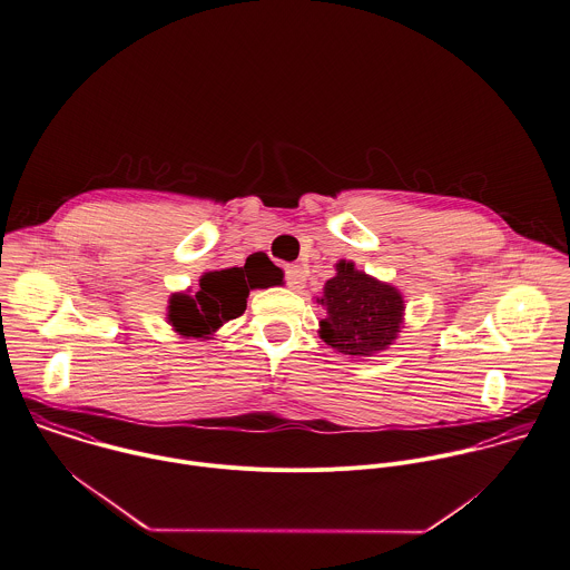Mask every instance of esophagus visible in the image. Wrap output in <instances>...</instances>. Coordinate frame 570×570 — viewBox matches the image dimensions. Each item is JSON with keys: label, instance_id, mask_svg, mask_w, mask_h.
Here are the masks:
<instances>
[{"label": "esophagus", "instance_id": "34e87169", "mask_svg": "<svg viewBox=\"0 0 570 570\" xmlns=\"http://www.w3.org/2000/svg\"><path fill=\"white\" fill-rule=\"evenodd\" d=\"M284 275H286V284H288L291 288H302L304 282H306V271H304L302 266H297V264L286 266Z\"/></svg>", "mask_w": 570, "mask_h": 570}]
</instances>
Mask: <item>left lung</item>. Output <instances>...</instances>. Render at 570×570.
Wrapping results in <instances>:
<instances>
[{"mask_svg":"<svg viewBox=\"0 0 570 570\" xmlns=\"http://www.w3.org/2000/svg\"><path fill=\"white\" fill-rule=\"evenodd\" d=\"M324 308L322 340L352 356H370L396 340L403 320V297L396 288L340 262L317 299Z\"/></svg>","mask_w":570,"mask_h":570,"instance_id":"1","label":"left lung"}]
</instances>
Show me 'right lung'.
<instances>
[{"label":"right lung","mask_w":570,"mask_h":570,"mask_svg":"<svg viewBox=\"0 0 570 570\" xmlns=\"http://www.w3.org/2000/svg\"><path fill=\"white\" fill-rule=\"evenodd\" d=\"M244 268L233 266L203 275L194 297L174 295L169 299V324L185 337H207L246 311L250 288L275 286L282 282V271L271 262H266V268L264 264H257L264 279H253Z\"/></svg>","instance_id":"right-lung-1"}]
</instances>
